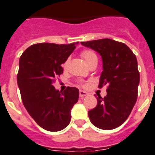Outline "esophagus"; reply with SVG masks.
Wrapping results in <instances>:
<instances>
[{
    "label": "esophagus",
    "instance_id": "34e87169",
    "mask_svg": "<svg viewBox=\"0 0 155 155\" xmlns=\"http://www.w3.org/2000/svg\"><path fill=\"white\" fill-rule=\"evenodd\" d=\"M88 93H87V92H85V91H80L79 92V97H81V98H83V97H85V96H87Z\"/></svg>",
    "mask_w": 155,
    "mask_h": 155
}]
</instances>
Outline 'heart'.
<instances>
[{
  "instance_id": "heart-1",
  "label": "heart",
  "mask_w": 155,
  "mask_h": 155,
  "mask_svg": "<svg viewBox=\"0 0 155 155\" xmlns=\"http://www.w3.org/2000/svg\"><path fill=\"white\" fill-rule=\"evenodd\" d=\"M82 57L83 58V59L85 60V62L88 65L89 63L94 61V60H97V55L96 53L94 52L92 50H85V51H83L82 52ZM68 61H66L64 63H63V67L65 68L66 66L68 65Z\"/></svg>"
}]
</instances>
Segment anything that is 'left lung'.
I'll return each mask as SVG.
<instances>
[{"instance_id":"1","label":"left lung","mask_w":155,"mask_h":155,"mask_svg":"<svg viewBox=\"0 0 155 155\" xmlns=\"http://www.w3.org/2000/svg\"><path fill=\"white\" fill-rule=\"evenodd\" d=\"M98 52L103 60L98 87L107 85V95L97 97L96 107L88 112L97 128L110 130L123 124L137 101L139 72L135 55L127 45L112 39L82 41Z\"/></svg>"}]
</instances>
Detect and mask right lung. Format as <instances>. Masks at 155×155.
<instances>
[{
  "label": "right lung",
  "mask_w": 155,
  "mask_h": 155,
  "mask_svg": "<svg viewBox=\"0 0 155 155\" xmlns=\"http://www.w3.org/2000/svg\"><path fill=\"white\" fill-rule=\"evenodd\" d=\"M77 44L37 43L20 58L17 84L24 107L37 124L48 131L65 128L78 100V88L68 87L64 92H59L53 86L55 78L63 73L62 64Z\"/></svg>",
  "instance_id": "1"
}]
</instances>
